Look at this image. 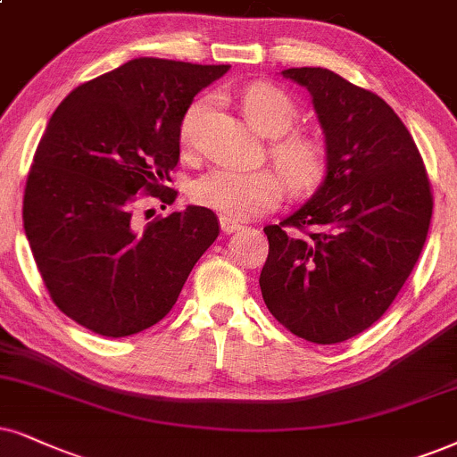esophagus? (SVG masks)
I'll return each instance as SVG.
<instances>
[{
  "instance_id": "1",
  "label": "esophagus",
  "mask_w": 457,
  "mask_h": 457,
  "mask_svg": "<svg viewBox=\"0 0 457 457\" xmlns=\"http://www.w3.org/2000/svg\"><path fill=\"white\" fill-rule=\"evenodd\" d=\"M219 221H221V232L223 234H234V232H238V229L242 228L238 221H232V219H228V217H221V219H219Z\"/></svg>"
}]
</instances>
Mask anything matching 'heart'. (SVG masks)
Wrapping results in <instances>:
<instances>
[{"instance_id": "1", "label": "heart", "mask_w": 457, "mask_h": 457, "mask_svg": "<svg viewBox=\"0 0 457 457\" xmlns=\"http://www.w3.org/2000/svg\"><path fill=\"white\" fill-rule=\"evenodd\" d=\"M242 107H245L248 120L263 135L278 137L271 143L270 154L278 169L285 172L291 187L297 192L314 187L325 175V147L319 138L305 135V132L286 135L297 122V107L291 96L278 86L253 84L242 92ZM204 109V101L194 103L189 107L181 122L183 145L192 143L195 122ZM285 177L271 169L236 170L221 166V169H212L195 179L189 187V198L202 209L215 211L232 221H245V219L259 217L280 204L287 192Z\"/></svg>"}]
</instances>
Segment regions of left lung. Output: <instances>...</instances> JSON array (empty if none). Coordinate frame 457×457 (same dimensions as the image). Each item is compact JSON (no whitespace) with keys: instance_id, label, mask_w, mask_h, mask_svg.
I'll use <instances>...</instances> for the list:
<instances>
[{"instance_id":"1","label":"left lung","mask_w":457,"mask_h":457,"mask_svg":"<svg viewBox=\"0 0 457 457\" xmlns=\"http://www.w3.org/2000/svg\"><path fill=\"white\" fill-rule=\"evenodd\" d=\"M282 75L305 86L325 132V179L278 225L259 276L276 320L312 344H339L382 319L418 263L432 187L407 126L371 90L322 67Z\"/></svg>"}]
</instances>
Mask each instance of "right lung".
<instances>
[{"instance_id": "obj_1", "label": "right lung", "mask_w": 457, "mask_h": 457, "mask_svg": "<svg viewBox=\"0 0 457 457\" xmlns=\"http://www.w3.org/2000/svg\"><path fill=\"white\" fill-rule=\"evenodd\" d=\"M229 65L135 59L67 95L29 169L22 221L37 270L62 314L126 337L160 322L219 219L187 206L147 225L137 202L172 204L181 122L194 96Z\"/></svg>"}]
</instances>
